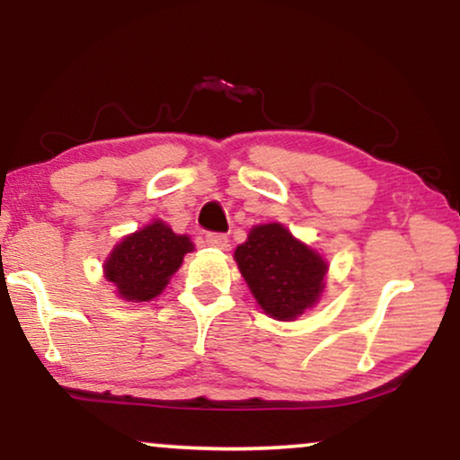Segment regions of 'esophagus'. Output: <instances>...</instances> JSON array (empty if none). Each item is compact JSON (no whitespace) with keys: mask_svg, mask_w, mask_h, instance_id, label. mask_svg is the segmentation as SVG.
<instances>
[{"mask_svg":"<svg viewBox=\"0 0 460 460\" xmlns=\"http://www.w3.org/2000/svg\"><path fill=\"white\" fill-rule=\"evenodd\" d=\"M205 244L213 249H228V236L217 234V232H209V234H205Z\"/></svg>","mask_w":460,"mask_h":460,"instance_id":"34e87169","label":"esophagus"}]
</instances>
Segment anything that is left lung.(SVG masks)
Here are the masks:
<instances>
[{
    "label": "left lung",
    "instance_id": "8db88e82",
    "mask_svg": "<svg viewBox=\"0 0 460 460\" xmlns=\"http://www.w3.org/2000/svg\"><path fill=\"white\" fill-rule=\"evenodd\" d=\"M234 260L257 304L276 320L301 316L324 291L329 266L323 255L282 224L253 226L247 241L236 247Z\"/></svg>",
    "mask_w": 460,
    "mask_h": 460
}]
</instances>
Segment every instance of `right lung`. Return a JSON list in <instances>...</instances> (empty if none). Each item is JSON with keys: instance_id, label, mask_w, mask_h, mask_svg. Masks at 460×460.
<instances>
[{"instance_id": "obj_1", "label": "right lung", "mask_w": 460, "mask_h": 460, "mask_svg": "<svg viewBox=\"0 0 460 460\" xmlns=\"http://www.w3.org/2000/svg\"><path fill=\"white\" fill-rule=\"evenodd\" d=\"M194 244L161 219L121 238L104 261V276L125 301H150L161 295Z\"/></svg>"}]
</instances>
